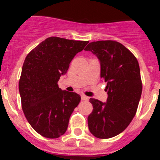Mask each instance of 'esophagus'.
Returning <instances> with one entry per match:
<instances>
[{"label": "esophagus", "mask_w": 160, "mask_h": 160, "mask_svg": "<svg viewBox=\"0 0 160 160\" xmlns=\"http://www.w3.org/2000/svg\"><path fill=\"white\" fill-rule=\"evenodd\" d=\"M81 100H89V98L85 95H81Z\"/></svg>", "instance_id": "esophagus-1"}]
</instances>
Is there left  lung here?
Instances as JSON below:
<instances>
[{"mask_svg":"<svg viewBox=\"0 0 160 160\" xmlns=\"http://www.w3.org/2000/svg\"><path fill=\"white\" fill-rule=\"evenodd\" d=\"M85 51L100 60V78L106 82L108 94L105 103L90 99L93 111L88 116V126L96 138L109 139L124 131L136 114L142 93L139 63L117 41H94Z\"/></svg>","mask_w":160,"mask_h":160,"instance_id":"1","label":"left lung"}]
</instances>
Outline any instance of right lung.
I'll return each mask as SVG.
<instances>
[{"instance_id": "add662e5", "label": "right lung", "mask_w": 160, "mask_h": 160, "mask_svg": "<svg viewBox=\"0 0 160 160\" xmlns=\"http://www.w3.org/2000/svg\"><path fill=\"white\" fill-rule=\"evenodd\" d=\"M89 41L49 37L25 59L19 81L21 106L27 121L38 134L56 139L65 134L80 95L58 86L75 55Z\"/></svg>"}]
</instances>
